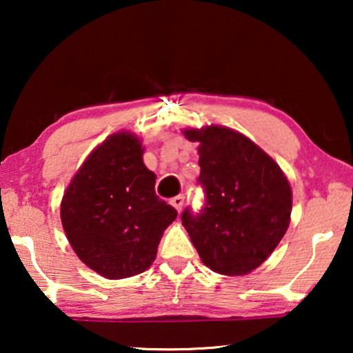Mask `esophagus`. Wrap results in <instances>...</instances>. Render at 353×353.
I'll return each instance as SVG.
<instances>
[{
    "instance_id": "1",
    "label": "esophagus",
    "mask_w": 353,
    "mask_h": 353,
    "mask_svg": "<svg viewBox=\"0 0 353 353\" xmlns=\"http://www.w3.org/2000/svg\"><path fill=\"white\" fill-rule=\"evenodd\" d=\"M183 204H185V196H183V194L173 197V199H172V205L175 207V209H176L178 212H180V210L183 209Z\"/></svg>"
}]
</instances>
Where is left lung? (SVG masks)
<instances>
[{
  "mask_svg": "<svg viewBox=\"0 0 353 353\" xmlns=\"http://www.w3.org/2000/svg\"><path fill=\"white\" fill-rule=\"evenodd\" d=\"M199 146L204 204L186 207L181 221L202 263L236 276L262 265L286 233L292 194L272 157L234 130H186Z\"/></svg>",
  "mask_w": 353,
  "mask_h": 353,
  "instance_id": "obj_1",
  "label": "left lung"
}]
</instances>
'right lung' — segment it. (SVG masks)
<instances>
[{"label": "right lung", "instance_id": "add662e5", "mask_svg": "<svg viewBox=\"0 0 353 353\" xmlns=\"http://www.w3.org/2000/svg\"><path fill=\"white\" fill-rule=\"evenodd\" d=\"M138 138L115 133L77 172L61 204L67 239L85 265L109 279L151 267L175 207L154 190Z\"/></svg>", "mask_w": 353, "mask_h": 353}]
</instances>
